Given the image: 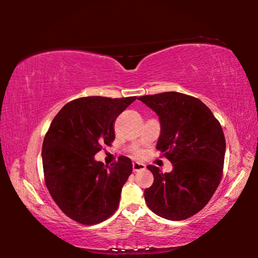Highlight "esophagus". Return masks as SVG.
<instances>
[{"label": "esophagus", "mask_w": 258, "mask_h": 258, "mask_svg": "<svg viewBox=\"0 0 258 258\" xmlns=\"http://www.w3.org/2000/svg\"><path fill=\"white\" fill-rule=\"evenodd\" d=\"M133 172H139V171H142V169L146 168V165L142 164V163H138V161H135L133 163Z\"/></svg>", "instance_id": "esophagus-1"}]
</instances>
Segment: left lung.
<instances>
[{"label": "left lung", "mask_w": 258, "mask_h": 258, "mask_svg": "<svg viewBox=\"0 0 258 258\" xmlns=\"http://www.w3.org/2000/svg\"><path fill=\"white\" fill-rule=\"evenodd\" d=\"M139 100L158 115L156 148L173 165L171 173L148 166L154 183L145 190L146 203L166 220H185L206 206L220 184L225 155L223 130L211 109L190 95L164 92Z\"/></svg>", "instance_id": "obj_1"}]
</instances>
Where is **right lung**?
<instances>
[{
	"mask_svg": "<svg viewBox=\"0 0 258 258\" xmlns=\"http://www.w3.org/2000/svg\"><path fill=\"white\" fill-rule=\"evenodd\" d=\"M137 97L80 98L64 104L52 120L42 146L44 180L52 199L72 220L98 224L119 206L132 161L120 156L104 166L94 159L115 140L113 123Z\"/></svg>",
	"mask_w": 258,
	"mask_h": 258,
	"instance_id": "1",
	"label": "right lung"
}]
</instances>
